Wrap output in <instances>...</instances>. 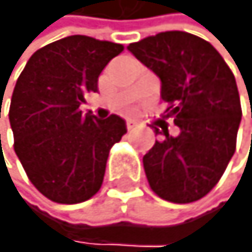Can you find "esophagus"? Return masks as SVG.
Segmentation results:
<instances>
[{"instance_id":"34e87169","label":"esophagus","mask_w":252,"mask_h":252,"mask_svg":"<svg viewBox=\"0 0 252 252\" xmlns=\"http://www.w3.org/2000/svg\"><path fill=\"white\" fill-rule=\"evenodd\" d=\"M137 125H138L137 120H133V119H128V120H127V128H128V130L135 128V127H137Z\"/></svg>"}]
</instances>
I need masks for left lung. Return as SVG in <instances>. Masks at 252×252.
<instances>
[{"label":"left lung","instance_id":"1","mask_svg":"<svg viewBox=\"0 0 252 252\" xmlns=\"http://www.w3.org/2000/svg\"><path fill=\"white\" fill-rule=\"evenodd\" d=\"M128 51L160 77L163 112L180 128L168 133L160 120V138L143 157L148 185L171 203L206 196L223 177L236 150L241 100L234 74L210 42L185 31H165L132 42ZM252 117V107H251Z\"/></svg>","mask_w":252,"mask_h":252}]
</instances>
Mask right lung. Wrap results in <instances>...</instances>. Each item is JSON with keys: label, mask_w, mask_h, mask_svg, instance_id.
<instances>
[{"label": "right lung", "mask_w": 252, "mask_h": 252, "mask_svg": "<svg viewBox=\"0 0 252 252\" xmlns=\"http://www.w3.org/2000/svg\"><path fill=\"white\" fill-rule=\"evenodd\" d=\"M122 51L117 42L75 34L37 49L16 81L9 105L14 152L51 201L81 203L102 187L110 148L127 128L117 115H82L81 105Z\"/></svg>", "instance_id": "right-lung-1"}]
</instances>
